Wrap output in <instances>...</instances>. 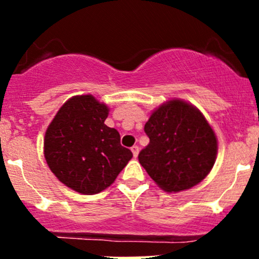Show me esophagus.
<instances>
[{"mask_svg":"<svg viewBox=\"0 0 259 259\" xmlns=\"http://www.w3.org/2000/svg\"><path fill=\"white\" fill-rule=\"evenodd\" d=\"M132 151H133V155H134L135 158H137L138 154H139V146H138V145L132 146Z\"/></svg>","mask_w":259,"mask_h":259,"instance_id":"1","label":"esophagus"}]
</instances>
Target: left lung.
Returning a JSON list of instances; mask_svg holds the SVG:
<instances>
[{
	"label": "left lung",
	"instance_id": "left-lung-1",
	"mask_svg": "<svg viewBox=\"0 0 259 259\" xmlns=\"http://www.w3.org/2000/svg\"><path fill=\"white\" fill-rule=\"evenodd\" d=\"M149 144L139 163L165 192L189 189L202 182L217 158V138L203 114L190 104L170 100L159 106L144 126Z\"/></svg>",
	"mask_w": 259,
	"mask_h": 259
}]
</instances>
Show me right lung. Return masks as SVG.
<instances>
[{"instance_id":"obj_1","label":"right lung","mask_w":259,"mask_h":259,"mask_svg":"<svg viewBox=\"0 0 259 259\" xmlns=\"http://www.w3.org/2000/svg\"><path fill=\"white\" fill-rule=\"evenodd\" d=\"M109 109L94 96H74L57 111L44 140L49 168L66 187L96 194L114 183L133 153L104 124Z\"/></svg>"}]
</instances>
